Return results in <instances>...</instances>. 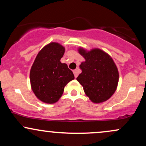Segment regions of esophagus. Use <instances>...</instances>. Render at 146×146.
I'll return each instance as SVG.
<instances>
[{
  "mask_svg": "<svg viewBox=\"0 0 146 146\" xmlns=\"http://www.w3.org/2000/svg\"><path fill=\"white\" fill-rule=\"evenodd\" d=\"M73 73H74L75 78H76L77 77H78V69L74 70V71H73Z\"/></svg>",
  "mask_w": 146,
  "mask_h": 146,
  "instance_id": "34e87169",
  "label": "esophagus"
}]
</instances>
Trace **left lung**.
<instances>
[{
    "label": "left lung",
    "instance_id": "obj_1",
    "mask_svg": "<svg viewBox=\"0 0 146 146\" xmlns=\"http://www.w3.org/2000/svg\"><path fill=\"white\" fill-rule=\"evenodd\" d=\"M79 53L86 61L80 64L82 73L77 80L92 102L98 104L106 101L118 84L119 72L115 62L109 55L98 48L86 51L80 48Z\"/></svg>",
    "mask_w": 146,
    "mask_h": 146
}]
</instances>
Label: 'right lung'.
I'll return each mask as SVG.
<instances>
[{
  "label": "right lung",
  "mask_w": 146,
  "mask_h": 146,
  "mask_svg": "<svg viewBox=\"0 0 146 146\" xmlns=\"http://www.w3.org/2000/svg\"><path fill=\"white\" fill-rule=\"evenodd\" d=\"M64 53L61 44L51 42L37 55L30 71L31 88L42 102L53 104L62 95L64 86L74 79L66 64L60 59Z\"/></svg>",
  "instance_id": "right-lung-1"
}]
</instances>
